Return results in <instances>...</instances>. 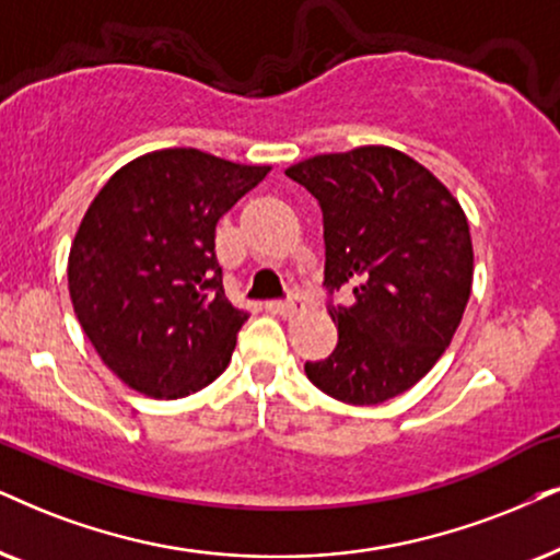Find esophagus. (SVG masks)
<instances>
[{"instance_id":"obj_1","label":"esophagus","mask_w":560,"mask_h":560,"mask_svg":"<svg viewBox=\"0 0 560 560\" xmlns=\"http://www.w3.org/2000/svg\"><path fill=\"white\" fill-rule=\"evenodd\" d=\"M271 310H273V313H279V315H296V313H302V310H304V300L300 294H292L284 302H273Z\"/></svg>"}]
</instances>
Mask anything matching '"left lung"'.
<instances>
[{
  "label": "left lung",
  "instance_id": "left-lung-1",
  "mask_svg": "<svg viewBox=\"0 0 560 560\" xmlns=\"http://www.w3.org/2000/svg\"><path fill=\"white\" fill-rule=\"evenodd\" d=\"M323 211L328 304L338 343L307 362L310 382L351 406L410 390L439 362L472 287V243L463 207L427 167L393 147L317 154L287 170Z\"/></svg>",
  "mask_w": 560,
  "mask_h": 560
}]
</instances>
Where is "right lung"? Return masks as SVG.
Returning <instances> with one entry per match:
<instances>
[{
  "label": "right lung",
  "instance_id": "1",
  "mask_svg": "<svg viewBox=\"0 0 560 560\" xmlns=\"http://www.w3.org/2000/svg\"><path fill=\"white\" fill-rule=\"evenodd\" d=\"M268 170L160 150L124 165L90 203L69 250V296L131 390L186 398L228 370L247 313L224 296L214 230Z\"/></svg>",
  "mask_w": 560,
  "mask_h": 560
}]
</instances>
